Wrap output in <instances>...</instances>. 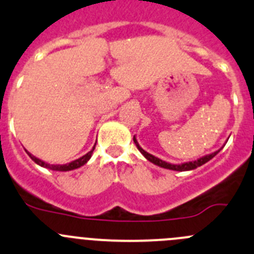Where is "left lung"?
Wrapping results in <instances>:
<instances>
[{
    "instance_id": "1",
    "label": "left lung",
    "mask_w": 254,
    "mask_h": 254,
    "mask_svg": "<svg viewBox=\"0 0 254 254\" xmlns=\"http://www.w3.org/2000/svg\"><path fill=\"white\" fill-rule=\"evenodd\" d=\"M134 142L135 145H136L137 150H139L140 152H141L142 155H144V157L146 160H149L150 162H152L154 165H157V166L162 167V169H167V170H174V171H190V170H195L197 169V167L202 166L203 164H206V162L210 161L211 159H213V157L216 156V155L218 154V152L221 151V150L223 149V146L221 147V149H218L217 151L212 152V154H208V155H205V156L200 157V159L195 160V161H189V162H182V164H170V162H166L164 161V160L159 159V157L154 156V155L149 154L147 151H145L144 149H142L141 146L139 145V142H137L136 137L134 136Z\"/></svg>"
}]
</instances>
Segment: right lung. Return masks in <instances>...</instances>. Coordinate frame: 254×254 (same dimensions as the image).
I'll return each mask as SVG.
<instances>
[{
	"instance_id": "1",
	"label": "right lung",
	"mask_w": 254,
	"mask_h": 254,
	"mask_svg": "<svg viewBox=\"0 0 254 254\" xmlns=\"http://www.w3.org/2000/svg\"><path fill=\"white\" fill-rule=\"evenodd\" d=\"M95 147V145H94ZM94 147H93L92 150H90L89 152H87L85 155H83L82 157H79V159L74 160V161L72 162H68V164H64V165H54V164H48V162L43 161V160L38 159V157H36L34 155H32L31 152H28L26 150V152L28 154V156L31 157L32 160H33L34 162H36L37 165H39V166L42 167H46V169H49V170H53V171H70V170H75V169H79L80 166H83V165L87 164L88 161H89V159L92 157V154L93 151H94Z\"/></svg>"
}]
</instances>
